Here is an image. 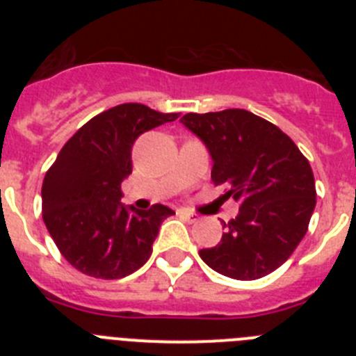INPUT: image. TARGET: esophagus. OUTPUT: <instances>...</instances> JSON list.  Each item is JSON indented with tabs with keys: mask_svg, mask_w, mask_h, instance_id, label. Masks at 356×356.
Wrapping results in <instances>:
<instances>
[{
	"mask_svg": "<svg viewBox=\"0 0 356 356\" xmlns=\"http://www.w3.org/2000/svg\"><path fill=\"white\" fill-rule=\"evenodd\" d=\"M180 217L181 219H185V221L187 222H196L197 219H200V217H197V213H194V212H188V210H180Z\"/></svg>",
	"mask_w": 356,
	"mask_h": 356,
	"instance_id": "1",
	"label": "esophagus"
}]
</instances>
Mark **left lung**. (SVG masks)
<instances>
[{
	"instance_id": "left-lung-1",
	"label": "left lung",
	"mask_w": 356,
	"mask_h": 356,
	"mask_svg": "<svg viewBox=\"0 0 356 356\" xmlns=\"http://www.w3.org/2000/svg\"><path fill=\"white\" fill-rule=\"evenodd\" d=\"M181 122L209 147L213 185L228 184L226 197L238 216L200 257L219 275L257 280L294 253L316 209V181L307 156L276 124L242 108L185 114Z\"/></svg>"
}]
</instances>
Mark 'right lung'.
Returning a JSON list of instances; mask_svg holds the SVG:
<instances>
[{
  "instance_id": "right-lung-1",
  "label": "right lung",
  "mask_w": 356,
  "mask_h": 356,
  "mask_svg": "<svg viewBox=\"0 0 356 356\" xmlns=\"http://www.w3.org/2000/svg\"><path fill=\"white\" fill-rule=\"evenodd\" d=\"M178 119L140 103L112 106L87 121L64 144L42 181V219L74 269L118 280L147 262L153 241L172 210L121 205V181L131 172V146L140 134Z\"/></svg>"
}]
</instances>
